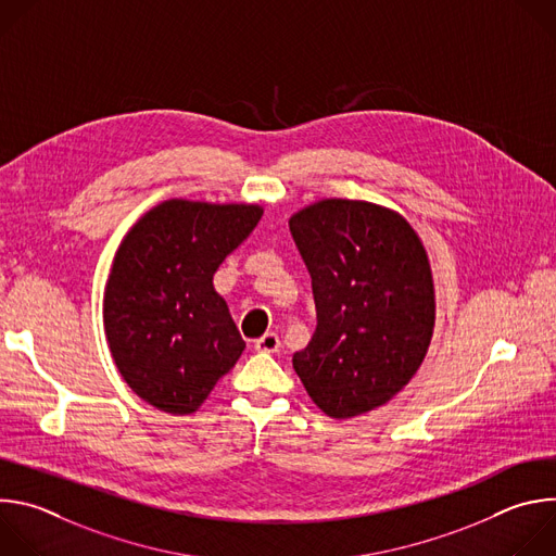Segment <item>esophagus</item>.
<instances>
[{"instance_id":"obj_1","label":"esophagus","mask_w":556,"mask_h":556,"mask_svg":"<svg viewBox=\"0 0 556 556\" xmlns=\"http://www.w3.org/2000/svg\"><path fill=\"white\" fill-rule=\"evenodd\" d=\"M279 345H281V341H279V334H275V332H266L262 339L255 341V350L257 352H268V354L277 352Z\"/></svg>"}]
</instances>
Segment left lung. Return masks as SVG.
Segmentation results:
<instances>
[{
  "mask_svg": "<svg viewBox=\"0 0 556 556\" xmlns=\"http://www.w3.org/2000/svg\"><path fill=\"white\" fill-rule=\"evenodd\" d=\"M290 232L316 305V330L292 367L330 418L367 414L427 356L435 294L425 247L403 215L361 200L309 204Z\"/></svg>",
  "mask_w": 556,
  "mask_h": 556,
  "instance_id": "8db88e82",
  "label": "left lung"
}]
</instances>
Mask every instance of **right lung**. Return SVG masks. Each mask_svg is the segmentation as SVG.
Instances as JSON below:
<instances>
[{
    "label": "right lung",
    "instance_id": "1",
    "mask_svg": "<svg viewBox=\"0 0 556 556\" xmlns=\"http://www.w3.org/2000/svg\"><path fill=\"white\" fill-rule=\"evenodd\" d=\"M262 213L257 204L167 200L125 235L105 286L103 324L121 376L155 409L198 412L242 356L247 343L213 275Z\"/></svg>",
    "mask_w": 556,
    "mask_h": 556
}]
</instances>
